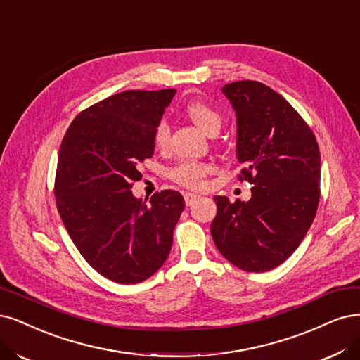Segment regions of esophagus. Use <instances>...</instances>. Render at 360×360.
I'll return each mask as SVG.
<instances>
[{"label":"esophagus","instance_id":"1","mask_svg":"<svg viewBox=\"0 0 360 360\" xmlns=\"http://www.w3.org/2000/svg\"><path fill=\"white\" fill-rule=\"evenodd\" d=\"M183 196H184V202H186V205H192V204H195L198 200H200V195L191 193V192H186Z\"/></svg>","mask_w":360,"mask_h":360}]
</instances>
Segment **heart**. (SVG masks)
Listing matches in <instances>:
<instances>
[{
    "mask_svg": "<svg viewBox=\"0 0 360 360\" xmlns=\"http://www.w3.org/2000/svg\"><path fill=\"white\" fill-rule=\"evenodd\" d=\"M184 115L188 116L195 125L200 127L207 134L217 132L221 125V116L219 111L201 100H189L184 104ZM169 140V128L165 122L158 123L153 134V143L158 148H165ZM213 172V167L201 162V160H181L176 167L168 171V177L184 188L198 189L202 188L207 176Z\"/></svg>",
    "mask_w": 360,
    "mask_h": 360,
    "instance_id": "1",
    "label": "heart"
}]
</instances>
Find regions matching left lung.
I'll use <instances>...</instances> for the list:
<instances>
[{
    "mask_svg": "<svg viewBox=\"0 0 360 360\" xmlns=\"http://www.w3.org/2000/svg\"><path fill=\"white\" fill-rule=\"evenodd\" d=\"M221 92L237 115L238 179L253 188L247 202L214 196L212 237L235 266L265 272L298 249L316 217L319 144L298 111L264 83L240 80Z\"/></svg>",
    "mask_w": 360,
    "mask_h": 360,
    "instance_id": "1",
    "label": "left lung"
}]
</instances>
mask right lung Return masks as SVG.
<instances>
[{"label":"right lung","instance_id":"add662e5","mask_svg":"<svg viewBox=\"0 0 360 360\" xmlns=\"http://www.w3.org/2000/svg\"><path fill=\"white\" fill-rule=\"evenodd\" d=\"M176 89L125 91L71 122L55 177L59 216L80 255L120 284L144 281L164 265L184 208L177 191L146 204L132 195L139 164L155 152L153 134Z\"/></svg>","mask_w":360,"mask_h":360}]
</instances>
